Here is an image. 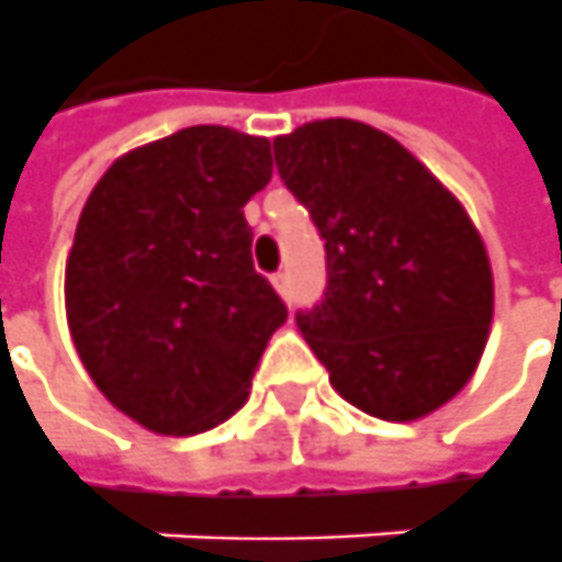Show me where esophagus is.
Returning <instances> with one entry per match:
<instances>
[{
	"mask_svg": "<svg viewBox=\"0 0 562 562\" xmlns=\"http://www.w3.org/2000/svg\"><path fill=\"white\" fill-rule=\"evenodd\" d=\"M272 284H274V290L281 293V296H290V278H288V272H274L272 274Z\"/></svg>",
	"mask_w": 562,
	"mask_h": 562,
	"instance_id": "1",
	"label": "esophagus"
}]
</instances>
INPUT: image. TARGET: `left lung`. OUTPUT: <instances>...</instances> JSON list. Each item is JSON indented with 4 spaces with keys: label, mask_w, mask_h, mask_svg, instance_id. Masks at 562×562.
Here are the masks:
<instances>
[{
    "label": "left lung",
    "mask_w": 562,
    "mask_h": 562,
    "mask_svg": "<svg viewBox=\"0 0 562 562\" xmlns=\"http://www.w3.org/2000/svg\"><path fill=\"white\" fill-rule=\"evenodd\" d=\"M274 164L325 240V293L296 327L334 390L380 420L446 405L492 325V269L464 206L395 138L356 120L274 138Z\"/></svg>",
    "instance_id": "8db88e82"
}]
</instances>
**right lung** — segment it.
I'll return each mask as SVG.
<instances>
[{"instance_id":"1","label":"right lung","mask_w":562,"mask_h":562,"mask_svg":"<svg viewBox=\"0 0 562 562\" xmlns=\"http://www.w3.org/2000/svg\"><path fill=\"white\" fill-rule=\"evenodd\" d=\"M269 179V138L188 126L120 157L82 206L67 325L98 390L148 430L188 436L228 420L288 322L254 269L244 220Z\"/></svg>"}]
</instances>
